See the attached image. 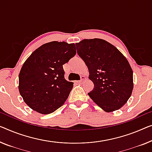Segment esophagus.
Wrapping results in <instances>:
<instances>
[{
    "instance_id": "esophagus-1",
    "label": "esophagus",
    "mask_w": 152,
    "mask_h": 152,
    "mask_svg": "<svg viewBox=\"0 0 152 152\" xmlns=\"http://www.w3.org/2000/svg\"><path fill=\"white\" fill-rule=\"evenodd\" d=\"M85 79H86V77H85V76H81V79H80V81H78V83H83V80H85Z\"/></svg>"
}]
</instances>
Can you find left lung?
<instances>
[{
    "label": "left lung",
    "mask_w": 152,
    "mask_h": 152,
    "mask_svg": "<svg viewBox=\"0 0 152 152\" xmlns=\"http://www.w3.org/2000/svg\"><path fill=\"white\" fill-rule=\"evenodd\" d=\"M76 46L94 84L88 95L106 113L119 110L130 98L134 87L128 61L116 47L102 39H85Z\"/></svg>",
    "instance_id": "1"
}]
</instances>
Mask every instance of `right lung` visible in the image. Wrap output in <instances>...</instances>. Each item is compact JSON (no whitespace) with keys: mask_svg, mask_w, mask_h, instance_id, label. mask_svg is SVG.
Segmentation results:
<instances>
[{"mask_svg":"<svg viewBox=\"0 0 152 152\" xmlns=\"http://www.w3.org/2000/svg\"><path fill=\"white\" fill-rule=\"evenodd\" d=\"M76 53L74 44L54 41L42 45L28 56L20 69L18 89L31 109L47 115L65 103L74 83L65 79L63 65Z\"/></svg>","mask_w":152,"mask_h":152,"instance_id":"add662e5","label":"right lung"}]
</instances>
